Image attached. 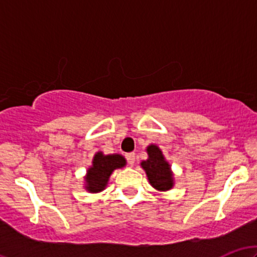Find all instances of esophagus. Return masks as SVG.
<instances>
[{
    "instance_id": "obj_1",
    "label": "esophagus",
    "mask_w": 257,
    "mask_h": 257,
    "mask_svg": "<svg viewBox=\"0 0 257 257\" xmlns=\"http://www.w3.org/2000/svg\"><path fill=\"white\" fill-rule=\"evenodd\" d=\"M125 158H126V162H128L131 166H133V164L135 163V153H126L125 155Z\"/></svg>"
}]
</instances>
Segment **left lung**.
Instances as JSON below:
<instances>
[{
    "label": "left lung",
    "instance_id": "left-lung-1",
    "mask_svg": "<svg viewBox=\"0 0 257 257\" xmlns=\"http://www.w3.org/2000/svg\"><path fill=\"white\" fill-rule=\"evenodd\" d=\"M146 152L149 158L141 162L140 166L145 170L150 185L161 192L172 190L175 184L174 173L162 150L155 144H151L146 147Z\"/></svg>",
    "mask_w": 257,
    "mask_h": 257
}]
</instances>
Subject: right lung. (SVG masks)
I'll return each mask as SVG.
<instances>
[{"instance_id": "add662e5", "label": "right lung", "mask_w": 257, "mask_h": 257, "mask_svg": "<svg viewBox=\"0 0 257 257\" xmlns=\"http://www.w3.org/2000/svg\"><path fill=\"white\" fill-rule=\"evenodd\" d=\"M125 166L126 161L122 155H104L101 151L96 152L93 157L91 166L88 168L84 176V188L90 193L101 192L107 186L113 170L120 169Z\"/></svg>"}]
</instances>
